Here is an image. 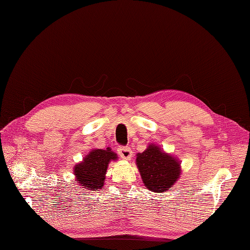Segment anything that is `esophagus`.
Wrapping results in <instances>:
<instances>
[{"label":"esophagus","instance_id":"1","mask_svg":"<svg viewBox=\"0 0 250 250\" xmlns=\"http://www.w3.org/2000/svg\"><path fill=\"white\" fill-rule=\"evenodd\" d=\"M118 154L120 155L121 158H124V159H131L132 155H133V152H132L130 146H119Z\"/></svg>","mask_w":250,"mask_h":250}]
</instances>
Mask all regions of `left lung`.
Here are the masks:
<instances>
[{
    "mask_svg": "<svg viewBox=\"0 0 250 250\" xmlns=\"http://www.w3.org/2000/svg\"><path fill=\"white\" fill-rule=\"evenodd\" d=\"M136 164L145 186L158 193L173 186L181 173L177 159L153 145H150L145 152L139 153Z\"/></svg>",
    "mask_w": 250,
    "mask_h": 250,
    "instance_id": "8db88e82",
    "label": "left lung"
}]
</instances>
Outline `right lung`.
Here are the masks:
<instances>
[{"instance_id":"add662e5","label":"right lung","mask_w":250,"mask_h":250,"mask_svg":"<svg viewBox=\"0 0 250 250\" xmlns=\"http://www.w3.org/2000/svg\"><path fill=\"white\" fill-rule=\"evenodd\" d=\"M116 154L111 151L95 149L88 153L83 162L75 166L74 173L77 182L83 188L91 191L100 189L104 184L107 165L111 161H116Z\"/></svg>"}]
</instances>
